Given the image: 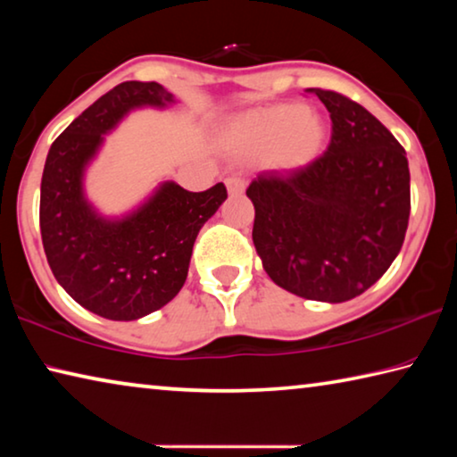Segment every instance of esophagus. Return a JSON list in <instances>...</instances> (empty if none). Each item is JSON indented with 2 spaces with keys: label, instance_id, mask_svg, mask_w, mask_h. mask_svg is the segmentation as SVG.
I'll use <instances>...</instances> for the list:
<instances>
[{
  "label": "esophagus",
  "instance_id": "obj_1",
  "mask_svg": "<svg viewBox=\"0 0 457 457\" xmlns=\"http://www.w3.org/2000/svg\"><path fill=\"white\" fill-rule=\"evenodd\" d=\"M226 187H228L229 195H239V193H244V189H245V181L242 179V177H228Z\"/></svg>",
  "mask_w": 457,
  "mask_h": 457
}]
</instances>
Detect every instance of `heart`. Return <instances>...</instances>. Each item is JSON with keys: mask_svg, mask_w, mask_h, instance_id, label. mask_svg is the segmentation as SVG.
Listing matches in <instances>:
<instances>
[{"mask_svg": "<svg viewBox=\"0 0 457 457\" xmlns=\"http://www.w3.org/2000/svg\"><path fill=\"white\" fill-rule=\"evenodd\" d=\"M324 141V122L303 104H278L247 114L231 129L229 145L242 157H266L298 169L311 163Z\"/></svg>", "mask_w": 457, "mask_h": 457, "instance_id": "heart-1", "label": "heart"}]
</instances>
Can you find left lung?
I'll return each mask as SVG.
<instances>
[{"instance_id": "left-lung-1", "label": "left lung", "mask_w": 457, "mask_h": 457, "mask_svg": "<svg viewBox=\"0 0 457 457\" xmlns=\"http://www.w3.org/2000/svg\"><path fill=\"white\" fill-rule=\"evenodd\" d=\"M308 92L330 112L328 149L303 169L250 183L252 239L280 288L346 303L369 290L403 245L409 165L403 146L367 108L332 90Z\"/></svg>"}]
</instances>
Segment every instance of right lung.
Here are the masks:
<instances>
[{"label": "right lung", "mask_w": 457, "mask_h": 457, "mask_svg": "<svg viewBox=\"0 0 457 457\" xmlns=\"http://www.w3.org/2000/svg\"><path fill=\"white\" fill-rule=\"evenodd\" d=\"M175 96L157 82H122L52 143L40 189V231L58 284L87 311L137 320L177 296L187 278L199 229L226 201V185L193 193L163 181L120 218L87 199L84 173L104 135L137 108H165Z\"/></svg>", "instance_id": "obj_1"}]
</instances>
